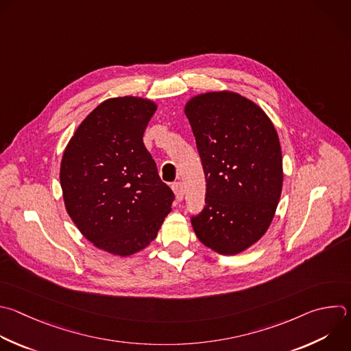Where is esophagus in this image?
Masks as SVG:
<instances>
[{
    "instance_id": "obj_1",
    "label": "esophagus",
    "mask_w": 351,
    "mask_h": 351,
    "mask_svg": "<svg viewBox=\"0 0 351 351\" xmlns=\"http://www.w3.org/2000/svg\"><path fill=\"white\" fill-rule=\"evenodd\" d=\"M172 190H173V193H175L176 198H178L179 201H182V198H183V195H184L183 183H182V182H175V183L172 184Z\"/></svg>"
}]
</instances>
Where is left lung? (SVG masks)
Masks as SVG:
<instances>
[{
	"label": "left lung",
	"mask_w": 351,
	"mask_h": 351,
	"mask_svg": "<svg viewBox=\"0 0 351 351\" xmlns=\"http://www.w3.org/2000/svg\"><path fill=\"white\" fill-rule=\"evenodd\" d=\"M184 112L206 180L205 206L191 217L195 236L217 254H240L265 236L280 201L278 134L256 103L236 92L197 95Z\"/></svg>",
	"instance_id": "1"
}]
</instances>
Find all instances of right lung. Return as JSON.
<instances>
[{"mask_svg": "<svg viewBox=\"0 0 351 351\" xmlns=\"http://www.w3.org/2000/svg\"><path fill=\"white\" fill-rule=\"evenodd\" d=\"M157 110L149 99L100 103L80 124L60 162L64 206L96 248L119 256L145 250L171 212L173 193L143 143Z\"/></svg>", "mask_w": 351, "mask_h": 351, "instance_id": "right-lung-1", "label": "right lung"}]
</instances>
